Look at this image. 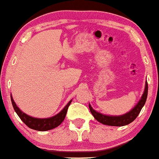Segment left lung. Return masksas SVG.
<instances>
[{"label": "left lung", "instance_id": "1", "mask_svg": "<svg viewBox=\"0 0 159 159\" xmlns=\"http://www.w3.org/2000/svg\"><path fill=\"white\" fill-rule=\"evenodd\" d=\"M147 93H148V84L147 81L146 82V88H145L144 93L142 96V98L139 101V103L136 105L133 110L129 111L127 114L121 116H107L102 114L98 112H96L90 105H89V110H90L91 114H93L95 119L104 125H114V126H123V125H128L131 123L132 121H134V119L138 117V115L140 113L141 110L143 107V106L146 103V98H147Z\"/></svg>", "mask_w": 159, "mask_h": 159}]
</instances>
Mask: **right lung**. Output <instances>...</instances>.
<instances>
[{
  "label": "right lung",
  "instance_id": "obj_1",
  "mask_svg": "<svg viewBox=\"0 0 159 159\" xmlns=\"http://www.w3.org/2000/svg\"><path fill=\"white\" fill-rule=\"evenodd\" d=\"M11 102H12V104H13V109H14L16 114H17V115L19 116V118L21 119V121L28 127L31 128L33 129H35V130L46 131L58 126L64 121L66 113H67V110H68L69 106H70L72 101H70V102L65 106V108L59 114L49 118H33V117H30V116L27 115L26 114L22 112L21 110L16 106L12 96H11Z\"/></svg>",
  "mask_w": 159,
  "mask_h": 159
}]
</instances>
